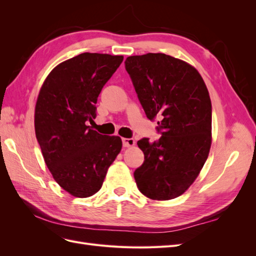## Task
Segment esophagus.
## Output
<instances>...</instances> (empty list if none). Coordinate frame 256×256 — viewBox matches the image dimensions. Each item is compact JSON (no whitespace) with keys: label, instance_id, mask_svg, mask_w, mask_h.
<instances>
[{"label":"esophagus","instance_id":"obj_1","mask_svg":"<svg viewBox=\"0 0 256 256\" xmlns=\"http://www.w3.org/2000/svg\"><path fill=\"white\" fill-rule=\"evenodd\" d=\"M122 145L125 146V147H131V146H134V145H136L134 138H122Z\"/></svg>","mask_w":256,"mask_h":256}]
</instances>
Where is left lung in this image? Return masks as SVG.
Here are the masks:
<instances>
[{
    "label": "left lung",
    "mask_w": 256,
    "mask_h": 256,
    "mask_svg": "<svg viewBox=\"0 0 256 256\" xmlns=\"http://www.w3.org/2000/svg\"><path fill=\"white\" fill-rule=\"evenodd\" d=\"M125 67L147 118L159 120L162 134L154 143L138 141L144 162L134 171L136 186L148 198H175L194 182L212 146L206 84L192 65L164 53L128 56Z\"/></svg>",
    "instance_id": "left-lung-1"
}]
</instances>
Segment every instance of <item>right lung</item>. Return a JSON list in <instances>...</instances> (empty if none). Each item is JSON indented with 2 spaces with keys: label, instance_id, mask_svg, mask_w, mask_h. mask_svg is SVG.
I'll return each instance as SVG.
<instances>
[{
  "label": "right lung",
  "instance_id": "obj_1",
  "mask_svg": "<svg viewBox=\"0 0 256 256\" xmlns=\"http://www.w3.org/2000/svg\"><path fill=\"white\" fill-rule=\"evenodd\" d=\"M122 56L81 53L54 67L35 106V134L54 180L76 198L94 196L122 150V138L104 136L88 122L97 98Z\"/></svg>",
  "mask_w": 256,
  "mask_h": 256
}]
</instances>
